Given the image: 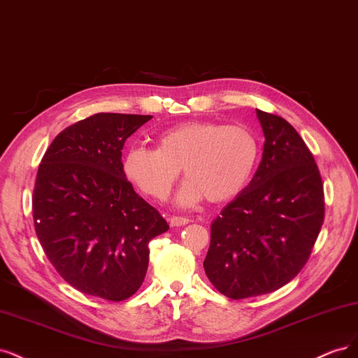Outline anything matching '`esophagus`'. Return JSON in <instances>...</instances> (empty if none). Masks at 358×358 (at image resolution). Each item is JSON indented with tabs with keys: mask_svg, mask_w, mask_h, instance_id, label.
<instances>
[{
	"mask_svg": "<svg viewBox=\"0 0 358 358\" xmlns=\"http://www.w3.org/2000/svg\"><path fill=\"white\" fill-rule=\"evenodd\" d=\"M187 223H190V220H189L187 217H178V215H172V217L169 218V224H171L172 227L184 226V224H187Z\"/></svg>",
	"mask_w": 358,
	"mask_h": 358,
	"instance_id": "34e87169",
	"label": "esophagus"
}]
</instances>
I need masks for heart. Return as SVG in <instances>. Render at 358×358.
Returning <instances> with one entry per match:
<instances>
[{"mask_svg":"<svg viewBox=\"0 0 358 358\" xmlns=\"http://www.w3.org/2000/svg\"><path fill=\"white\" fill-rule=\"evenodd\" d=\"M259 153L257 138L245 126L190 120L160 132L156 148L126 150L122 171L148 198L165 201L182 169L187 180L177 194L180 205L192 206L203 198L222 203L247 186Z\"/></svg>","mask_w":358,"mask_h":358,"instance_id":"heart-1","label":"heart"}]
</instances>
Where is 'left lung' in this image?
<instances>
[{
    "label": "left lung",
    "mask_w": 358,
    "mask_h": 358,
    "mask_svg": "<svg viewBox=\"0 0 358 358\" xmlns=\"http://www.w3.org/2000/svg\"><path fill=\"white\" fill-rule=\"evenodd\" d=\"M264 135L248 186L211 224L203 269L222 294L278 290L302 271L324 222V190L313 153L293 126L256 110Z\"/></svg>",
    "instance_id": "8db88e82"
}]
</instances>
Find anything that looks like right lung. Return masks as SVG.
<instances>
[{
	"label": "right lung",
	"mask_w": 358,
	"mask_h": 358,
	"mask_svg": "<svg viewBox=\"0 0 358 358\" xmlns=\"http://www.w3.org/2000/svg\"><path fill=\"white\" fill-rule=\"evenodd\" d=\"M153 116L98 113L68 126L45 150L32 194L36 234L62 278L120 302L141 287L148 242L169 229L122 171L124 141Z\"/></svg>",
	"instance_id": "right-lung-1"
}]
</instances>
